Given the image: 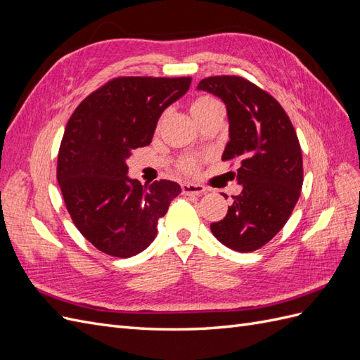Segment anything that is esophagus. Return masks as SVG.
Masks as SVG:
<instances>
[{
	"label": "esophagus",
	"instance_id": "1",
	"mask_svg": "<svg viewBox=\"0 0 360 360\" xmlns=\"http://www.w3.org/2000/svg\"><path fill=\"white\" fill-rule=\"evenodd\" d=\"M181 191L184 195H201L205 192V188L201 186V184H195V183H183Z\"/></svg>",
	"mask_w": 360,
	"mask_h": 360
}]
</instances>
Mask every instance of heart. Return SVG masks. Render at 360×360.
Wrapping results in <instances>:
<instances>
[{"label":"heart","instance_id":"1","mask_svg":"<svg viewBox=\"0 0 360 360\" xmlns=\"http://www.w3.org/2000/svg\"><path fill=\"white\" fill-rule=\"evenodd\" d=\"M219 105H221V103L217 102L216 99H213V97H210V96H200V97H197V99H195V101L192 102L191 111H192L193 117H198L200 114H202V112H205V111H209L210 108L219 106ZM180 168H181V171H184V172L192 174V172L197 171L198 163H197V160H195V159L188 158V159L181 160Z\"/></svg>","mask_w":360,"mask_h":360}]
</instances>
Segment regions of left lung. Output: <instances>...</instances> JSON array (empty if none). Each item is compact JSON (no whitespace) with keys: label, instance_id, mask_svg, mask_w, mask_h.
I'll list each match as a JSON object with an SVG mask.
<instances>
[{"label":"left lung","instance_id":"1","mask_svg":"<svg viewBox=\"0 0 360 360\" xmlns=\"http://www.w3.org/2000/svg\"><path fill=\"white\" fill-rule=\"evenodd\" d=\"M198 90L222 99L230 123V141L222 160H238L242 192L213 236L237 252H252L285 225L303 183L302 150L287 112L267 91L242 76H210Z\"/></svg>","mask_w":360,"mask_h":360}]
</instances>
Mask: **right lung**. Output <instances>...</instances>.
Here are the masks:
<instances>
[{
	"mask_svg": "<svg viewBox=\"0 0 360 360\" xmlns=\"http://www.w3.org/2000/svg\"><path fill=\"white\" fill-rule=\"evenodd\" d=\"M191 82L189 76L114 78L86 96L69 118L58 151V184L76 228L106 255L143 252L181 192L171 180L143 186L129 179L126 159L151 143L159 117Z\"/></svg>",
	"mask_w": 360,
	"mask_h": 360,
	"instance_id": "obj_1",
	"label": "right lung"
}]
</instances>
